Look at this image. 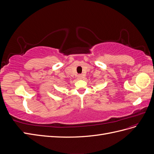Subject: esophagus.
<instances>
[{"mask_svg": "<svg viewBox=\"0 0 154 154\" xmlns=\"http://www.w3.org/2000/svg\"><path fill=\"white\" fill-rule=\"evenodd\" d=\"M78 78L79 79V80H81V79L83 78V75L82 74H78Z\"/></svg>", "mask_w": 154, "mask_h": 154, "instance_id": "1", "label": "esophagus"}]
</instances>
